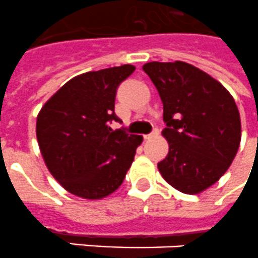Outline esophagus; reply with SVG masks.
<instances>
[{"label":"esophagus","mask_w":258,"mask_h":258,"mask_svg":"<svg viewBox=\"0 0 258 258\" xmlns=\"http://www.w3.org/2000/svg\"><path fill=\"white\" fill-rule=\"evenodd\" d=\"M156 135H159V131H157V130H153L151 134H148V135H144V139L148 140V139H151V138H153V136H156Z\"/></svg>","instance_id":"obj_1"}]
</instances>
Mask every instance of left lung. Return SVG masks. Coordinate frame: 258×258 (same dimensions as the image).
I'll return each instance as SVG.
<instances>
[{
    "mask_svg": "<svg viewBox=\"0 0 258 258\" xmlns=\"http://www.w3.org/2000/svg\"><path fill=\"white\" fill-rule=\"evenodd\" d=\"M164 106L162 136L169 152L157 164L162 178L178 191L199 194L227 172L241 140L233 97L214 77L185 61L147 62Z\"/></svg>",
    "mask_w": 258,
    "mask_h": 258,
    "instance_id": "left-lung-1",
    "label": "left lung"
}]
</instances>
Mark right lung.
I'll return each mask as SVG.
<instances>
[{
	"label": "right lung",
	"mask_w": 258,
	"mask_h": 258,
	"mask_svg": "<svg viewBox=\"0 0 258 258\" xmlns=\"http://www.w3.org/2000/svg\"><path fill=\"white\" fill-rule=\"evenodd\" d=\"M135 71L124 64L76 76L43 105L36 138L53 178L73 196L101 199L122 185L142 135L112 131L119 84Z\"/></svg>",
	"instance_id": "obj_1"
}]
</instances>
